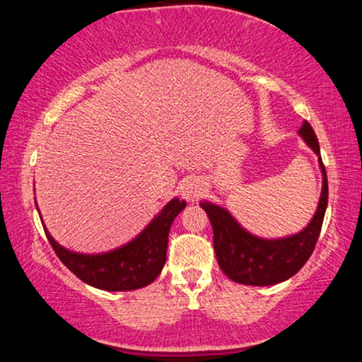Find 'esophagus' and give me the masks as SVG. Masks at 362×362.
<instances>
[{"instance_id":"1","label":"esophagus","mask_w":362,"mask_h":362,"mask_svg":"<svg viewBox=\"0 0 362 362\" xmlns=\"http://www.w3.org/2000/svg\"><path fill=\"white\" fill-rule=\"evenodd\" d=\"M202 192H204V184L195 177L185 178V180L180 184V195L184 199H187L189 202L197 201V199L202 195Z\"/></svg>"}]
</instances>
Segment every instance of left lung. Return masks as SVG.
Wrapping results in <instances>:
<instances>
[{"instance_id": "8db88e82", "label": "left lung", "mask_w": 362, "mask_h": 362, "mask_svg": "<svg viewBox=\"0 0 362 362\" xmlns=\"http://www.w3.org/2000/svg\"><path fill=\"white\" fill-rule=\"evenodd\" d=\"M298 134L318 156L320 172H322V194H320L317 211L301 231L282 238H260L245 230L226 207L213 204L209 201L201 202V207L206 211L213 226L216 259L221 271L231 281L247 286L279 284L300 271L313 253L327 211L328 182L313 127L305 122Z\"/></svg>"}]
</instances>
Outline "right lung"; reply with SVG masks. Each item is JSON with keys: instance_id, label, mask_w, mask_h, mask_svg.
<instances>
[{"instance_id": "obj_1", "label": "right lung", "mask_w": 362, "mask_h": 362, "mask_svg": "<svg viewBox=\"0 0 362 362\" xmlns=\"http://www.w3.org/2000/svg\"><path fill=\"white\" fill-rule=\"evenodd\" d=\"M185 206V201L172 199L136 238L103 253L68 250L52 238L45 224H42L54 252L83 282L102 291H134L151 284L161 272L167 262L170 226Z\"/></svg>"}]
</instances>
